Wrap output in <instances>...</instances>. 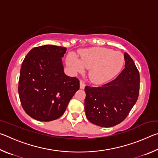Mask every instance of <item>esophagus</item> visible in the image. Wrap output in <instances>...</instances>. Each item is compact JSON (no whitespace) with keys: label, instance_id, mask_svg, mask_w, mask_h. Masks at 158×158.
I'll list each match as a JSON object with an SVG mask.
<instances>
[{"label":"esophagus","instance_id":"esophagus-1","mask_svg":"<svg viewBox=\"0 0 158 158\" xmlns=\"http://www.w3.org/2000/svg\"><path fill=\"white\" fill-rule=\"evenodd\" d=\"M85 84H84V82L82 81V80H81V81H80V89H84V88H85Z\"/></svg>","mask_w":158,"mask_h":158}]
</instances>
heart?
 Wrapping results in <instances>:
<instances>
[{
	"instance_id": "heart-1",
	"label": "heart",
	"mask_w": 158,
	"mask_h": 158,
	"mask_svg": "<svg viewBox=\"0 0 158 158\" xmlns=\"http://www.w3.org/2000/svg\"><path fill=\"white\" fill-rule=\"evenodd\" d=\"M123 62L121 52L103 47L82 51L80 59L74 54H69L67 58V63L74 73H83L85 68L90 69L89 79L98 84L113 78L121 70Z\"/></svg>"
}]
</instances>
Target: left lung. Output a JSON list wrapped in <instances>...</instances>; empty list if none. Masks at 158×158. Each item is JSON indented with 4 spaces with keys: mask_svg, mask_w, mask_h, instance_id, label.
Here are the masks:
<instances>
[{
    "mask_svg": "<svg viewBox=\"0 0 158 158\" xmlns=\"http://www.w3.org/2000/svg\"><path fill=\"white\" fill-rule=\"evenodd\" d=\"M125 68L116 79L102 86L85 87V112L92 123L110 127L124 121L139 93V73L133 60L124 53Z\"/></svg>",
    "mask_w": 158,
    "mask_h": 158,
    "instance_id": "8db88e82",
    "label": "left lung"
}]
</instances>
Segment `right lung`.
Segmentation results:
<instances>
[{
	"label": "right lung",
	"instance_id": "1",
	"mask_svg": "<svg viewBox=\"0 0 158 158\" xmlns=\"http://www.w3.org/2000/svg\"><path fill=\"white\" fill-rule=\"evenodd\" d=\"M65 47L43 45L32 49L20 70L18 91L23 110L39 121H52L65 111L79 89L76 77L64 73Z\"/></svg>",
	"mask_w": 158,
	"mask_h": 158
}]
</instances>
